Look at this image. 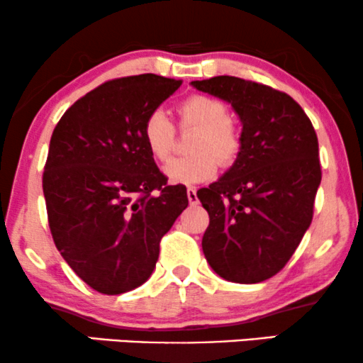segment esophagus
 I'll return each mask as SVG.
<instances>
[{
  "mask_svg": "<svg viewBox=\"0 0 363 363\" xmlns=\"http://www.w3.org/2000/svg\"><path fill=\"white\" fill-rule=\"evenodd\" d=\"M186 196H189L190 205H196V203H199V199H196V190H195V189H189V190H186Z\"/></svg>",
  "mask_w": 363,
  "mask_h": 363,
  "instance_id": "34e87169",
  "label": "esophagus"
}]
</instances>
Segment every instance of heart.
I'll return each instance as SVG.
<instances>
[{
  "instance_id": "1",
  "label": "heart",
  "mask_w": 363,
  "mask_h": 363,
  "mask_svg": "<svg viewBox=\"0 0 363 363\" xmlns=\"http://www.w3.org/2000/svg\"><path fill=\"white\" fill-rule=\"evenodd\" d=\"M180 128L196 129L191 138L190 156L169 161L164 173L173 183L196 185L217 173L218 163L229 167L242 150V134L234 121L227 118V106L205 94H194L178 106ZM146 150L156 161L169 160L174 146V128L163 111L147 114L141 128Z\"/></svg>"
}]
</instances>
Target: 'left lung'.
I'll list each match as a JSON object with an SVG mask.
<instances>
[{"label":"left lung","mask_w":363,"mask_h":363,"mask_svg":"<svg viewBox=\"0 0 363 363\" xmlns=\"http://www.w3.org/2000/svg\"><path fill=\"white\" fill-rule=\"evenodd\" d=\"M191 86L229 102L242 123L234 164L196 194L210 217L205 259L223 279L261 283L283 269L311 223L318 138L301 106L269 86L230 75Z\"/></svg>","instance_id":"obj_1"}]
</instances>
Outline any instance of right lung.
Segmentation results:
<instances>
[{
  "label": "right lung",
  "instance_id": "add662e5",
  "mask_svg": "<svg viewBox=\"0 0 363 363\" xmlns=\"http://www.w3.org/2000/svg\"><path fill=\"white\" fill-rule=\"evenodd\" d=\"M180 86L155 74L109 80L70 106L53 129L43 172L53 242L102 294L147 281L161 237L189 205L185 186L167 185L141 138L147 114Z\"/></svg>",
  "mask_w": 363,
  "mask_h": 363
}]
</instances>
